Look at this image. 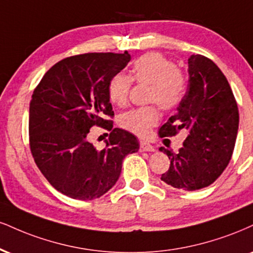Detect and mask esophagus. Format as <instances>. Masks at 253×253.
I'll use <instances>...</instances> for the list:
<instances>
[{"instance_id": "obj_1", "label": "esophagus", "mask_w": 253, "mask_h": 253, "mask_svg": "<svg viewBox=\"0 0 253 253\" xmlns=\"http://www.w3.org/2000/svg\"><path fill=\"white\" fill-rule=\"evenodd\" d=\"M140 151L141 152H154L156 151V148H154L151 144H148V142L141 141L140 142Z\"/></svg>"}]
</instances>
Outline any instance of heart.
<instances>
[{
    "instance_id": "heart-1",
    "label": "heart",
    "mask_w": 253,
    "mask_h": 253,
    "mask_svg": "<svg viewBox=\"0 0 253 253\" xmlns=\"http://www.w3.org/2000/svg\"><path fill=\"white\" fill-rule=\"evenodd\" d=\"M132 80L150 84L148 100L164 109H172L180 103L185 93V78L174 63L159 53H148L139 57L130 69V78L123 73L112 77L108 84L109 100L117 106L126 102ZM159 120L154 107L130 109L120 117V125L125 129L139 136L151 133L152 127Z\"/></svg>"
}]
</instances>
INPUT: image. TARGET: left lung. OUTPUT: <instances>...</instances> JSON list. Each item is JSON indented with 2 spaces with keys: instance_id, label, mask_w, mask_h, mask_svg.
<instances>
[{
  "instance_id": "obj_1",
  "label": "left lung",
  "mask_w": 253,
  "mask_h": 253,
  "mask_svg": "<svg viewBox=\"0 0 253 253\" xmlns=\"http://www.w3.org/2000/svg\"><path fill=\"white\" fill-rule=\"evenodd\" d=\"M188 84L176 113L159 129L171 136L179 130L186 139L176 153L167 154L169 169L161 180L184 191L204 188L217 180L232 157L239 114L232 89L217 65L203 55L188 57Z\"/></svg>"
}]
</instances>
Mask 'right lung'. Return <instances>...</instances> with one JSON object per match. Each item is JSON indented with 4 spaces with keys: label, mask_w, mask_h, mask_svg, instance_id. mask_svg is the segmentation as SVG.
I'll return each mask as SVG.
<instances>
[{
    "label": "right lung",
    "mask_w": 253,
    "mask_h": 253,
    "mask_svg": "<svg viewBox=\"0 0 253 253\" xmlns=\"http://www.w3.org/2000/svg\"><path fill=\"white\" fill-rule=\"evenodd\" d=\"M130 55L88 53L61 60L44 74L29 106L30 150L55 190L79 200L100 198L114 186L123 161L139 150L135 135L113 128L108 84ZM112 129L106 148L87 140L93 126Z\"/></svg>",
    "instance_id": "1"
}]
</instances>
